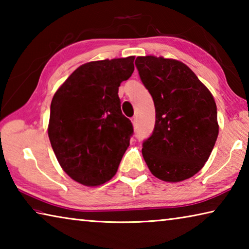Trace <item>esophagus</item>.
Instances as JSON below:
<instances>
[{
  "mask_svg": "<svg viewBox=\"0 0 249 249\" xmlns=\"http://www.w3.org/2000/svg\"><path fill=\"white\" fill-rule=\"evenodd\" d=\"M132 123H133V125L134 126H136V123H137V119H136V117H133V119H132Z\"/></svg>",
  "mask_w": 249,
  "mask_h": 249,
  "instance_id": "obj_1",
  "label": "esophagus"
}]
</instances>
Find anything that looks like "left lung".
Instances as JSON below:
<instances>
[{
    "label": "left lung",
    "instance_id": "1",
    "mask_svg": "<svg viewBox=\"0 0 249 249\" xmlns=\"http://www.w3.org/2000/svg\"><path fill=\"white\" fill-rule=\"evenodd\" d=\"M135 65L153 96L156 122L142 142L151 174L167 182L191 178L208 161L218 135L213 95L181 61L137 57Z\"/></svg>",
    "mask_w": 249,
    "mask_h": 249
}]
</instances>
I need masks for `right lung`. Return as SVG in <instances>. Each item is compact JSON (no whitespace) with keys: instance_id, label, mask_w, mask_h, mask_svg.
<instances>
[{"instance_id":"right-lung-1","label":"right lung","mask_w":249,"mask_h":249,"mask_svg":"<svg viewBox=\"0 0 249 249\" xmlns=\"http://www.w3.org/2000/svg\"><path fill=\"white\" fill-rule=\"evenodd\" d=\"M135 57L91 61L75 69L50 104L48 136L58 162L77 182L111 180L134 133L121 109L119 87L134 71Z\"/></svg>"}]
</instances>
